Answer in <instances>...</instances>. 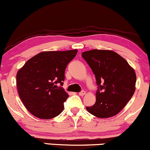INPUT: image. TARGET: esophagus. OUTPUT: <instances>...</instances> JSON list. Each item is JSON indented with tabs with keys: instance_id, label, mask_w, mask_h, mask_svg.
Returning a JSON list of instances; mask_svg holds the SVG:
<instances>
[{
	"instance_id": "34e87169",
	"label": "esophagus",
	"mask_w": 150,
	"mask_h": 150,
	"mask_svg": "<svg viewBox=\"0 0 150 150\" xmlns=\"http://www.w3.org/2000/svg\"><path fill=\"white\" fill-rule=\"evenodd\" d=\"M85 94H86V92H85V91H82V92H79V95L80 96H84Z\"/></svg>"
}]
</instances>
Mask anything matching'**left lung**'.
Listing matches in <instances>:
<instances>
[{"mask_svg":"<svg viewBox=\"0 0 150 150\" xmlns=\"http://www.w3.org/2000/svg\"><path fill=\"white\" fill-rule=\"evenodd\" d=\"M82 56L95 75L99 86L95 104L86 109L99 118L116 116L135 92V70L126 60L111 50L93 49L83 52Z\"/></svg>","mask_w":150,"mask_h":150,"instance_id":"1","label":"left lung"}]
</instances>
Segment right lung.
<instances>
[{"instance_id": "1", "label": "right lung", "mask_w": 150, "mask_h": 150, "mask_svg": "<svg viewBox=\"0 0 150 150\" xmlns=\"http://www.w3.org/2000/svg\"><path fill=\"white\" fill-rule=\"evenodd\" d=\"M77 49L43 51L29 59L17 73V87L25 106L33 116L51 119L63 111L68 94L63 85L65 70Z\"/></svg>"}]
</instances>
